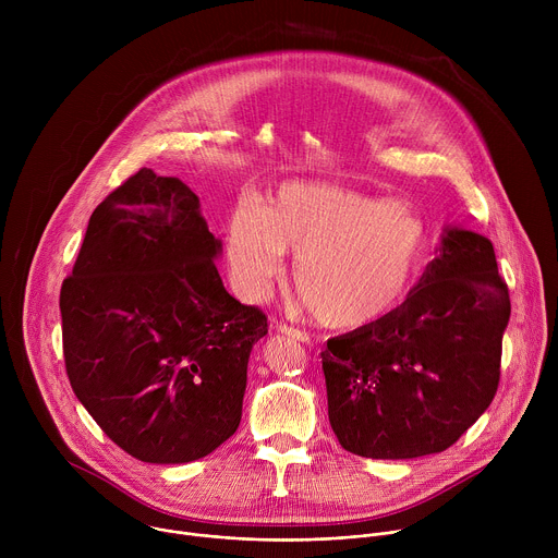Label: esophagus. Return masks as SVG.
<instances>
[{
    "label": "esophagus",
    "instance_id": "1",
    "mask_svg": "<svg viewBox=\"0 0 558 558\" xmlns=\"http://www.w3.org/2000/svg\"><path fill=\"white\" fill-rule=\"evenodd\" d=\"M276 331L278 333H282V336H289V338H293V340H298V342H308V336L306 333H302L300 329H293V327H289V325H276Z\"/></svg>",
    "mask_w": 558,
    "mask_h": 558
}]
</instances>
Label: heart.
<instances>
[{
    "instance_id": "b5f03b06",
    "label": "heart",
    "mask_w": 558,
    "mask_h": 558,
    "mask_svg": "<svg viewBox=\"0 0 558 558\" xmlns=\"http://www.w3.org/2000/svg\"><path fill=\"white\" fill-rule=\"evenodd\" d=\"M426 250L424 218L407 203L333 183H289L265 205L241 201L227 218L231 280L263 300L291 254L295 287L313 320L366 327L411 291Z\"/></svg>"
}]
</instances>
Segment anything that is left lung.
<instances>
[{"instance_id":"obj_1","label":"left lung","mask_w":558,"mask_h":558,"mask_svg":"<svg viewBox=\"0 0 558 558\" xmlns=\"http://www.w3.org/2000/svg\"><path fill=\"white\" fill-rule=\"evenodd\" d=\"M508 320L493 243L444 227L407 300L323 351L329 422L342 448L371 459L450 448L493 402Z\"/></svg>"}]
</instances>
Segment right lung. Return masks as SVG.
<instances>
[{
	"label": "right lung",
	"instance_id": "obj_1",
	"mask_svg": "<svg viewBox=\"0 0 558 558\" xmlns=\"http://www.w3.org/2000/svg\"><path fill=\"white\" fill-rule=\"evenodd\" d=\"M220 254L198 196L143 168L93 211L61 284L76 400L145 463L201 459L241 424L250 353L267 317L227 293Z\"/></svg>",
	"mask_w": 558,
	"mask_h": 558
}]
</instances>
